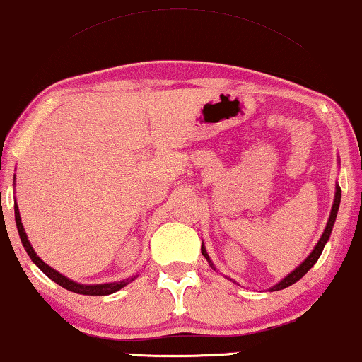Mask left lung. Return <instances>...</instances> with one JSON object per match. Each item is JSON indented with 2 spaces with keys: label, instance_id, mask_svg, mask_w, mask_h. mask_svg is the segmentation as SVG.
Instances as JSON below:
<instances>
[{
  "label": "left lung",
  "instance_id": "left-lung-1",
  "mask_svg": "<svg viewBox=\"0 0 362 362\" xmlns=\"http://www.w3.org/2000/svg\"><path fill=\"white\" fill-rule=\"evenodd\" d=\"M339 204H341V187L337 185L336 187V199H334V204H332V210H331V215H329V221H327V226H326V230H324V234H322V237L321 239H319V242H317V245L314 247V250L313 252H310V255L308 259L304 260L303 264L299 265V267L296 269L294 272H291L289 276H287L286 279H284V281H281L277 284V286H274L271 291H281V289H286V287H289V286H292V284L294 282H297L299 281L300 277H304L305 274L309 272V269L313 267V265L317 262V259L321 257V254H322V249H324V245H326V242H327V239H329V235H331V230H332V226H334V222H336V215H337V209H339ZM202 255L205 259L209 260V264L212 265V262H210V259H209V255H207V252H205V249L202 247ZM214 267V265H212Z\"/></svg>",
  "mask_w": 362,
  "mask_h": 362
}]
</instances>
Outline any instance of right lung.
Returning a JSON list of instances; mask_svg holds the SVG:
<instances>
[{"label": "right lung", "mask_w": 362, "mask_h": 362, "mask_svg": "<svg viewBox=\"0 0 362 362\" xmlns=\"http://www.w3.org/2000/svg\"><path fill=\"white\" fill-rule=\"evenodd\" d=\"M15 221H16V227H18V234H20V239L23 242V247H25V250L28 252V255L31 257V260L38 265V267L43 271L47 276L54 281L57 284H59L62 287H65L66 291H71V292H76V294H83V296H108V294H113V292L120 291L122 287H125L128 282L134 281V279H127V281H122V282H112V284H100V286H83V284H76L70 281V279H66L65 276H62V274L54 271V269L49 267L41 260L36 252L33 250V247H31L28 237L25 234V228H23V223H21V218H20V210L15 205Z\"/></svg>", "instance_id": "right-lung-1"}]
</instances>
